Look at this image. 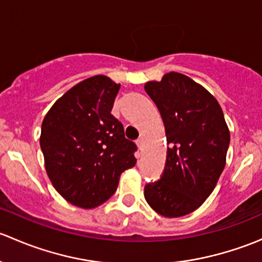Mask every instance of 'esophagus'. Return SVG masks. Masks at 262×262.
I'll list each match as a JSON object with an SVG mask.
<instances>
[{"mask_svg":"<svg viewBox=\"0 0 262 262\" xmlns=\"http://www.w3.org/2000/svg\"><path fill=\"white\" fill-rule=\"evenodd\" d=\"M137 145H138V148H139V149L140 150H142L143 149V139L142 138H139L138 140H137Z\"/></svg>","mask_w":262,"mask_h":262,"instance_id":"esophagus-1","label":"esophagus"}]
</instances>
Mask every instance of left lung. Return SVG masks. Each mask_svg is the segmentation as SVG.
Listing matches in <instances>:
<instances>
[{"label":"left lung","instance_id":"1","mask_svg":"<svg viewBox=\"0 0 262 262\" xmlns=\"http://www.w3.org/2000/svg\"><path fill=\"white\" fill-rule=\"evenodd\" d=\"M144 89L161 112L169 145L162 178L144 187L145 201L164 217L186 216L216 187L230 129L216 98L187 75L170 71Z\"/></svg>","mask_w":262,"mask_h":262}]
</instances>
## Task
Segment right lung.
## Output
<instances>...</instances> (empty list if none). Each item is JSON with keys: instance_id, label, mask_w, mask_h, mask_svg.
Returning a JSON list of instances; mask_svg holds the SVG:
<instances>
[{"instance_id": "add662e5", "label": "right lung", "mask_w": 262, "mask_h": 262, "mask_svg": "<svg viewBox=\"0 0 262 262\" xmlns=\"http://www.w3.org/2000/svg\"><path fill=\"white\" fill-rule=\"evenodd\" d=\"M119 89L105 75L85 79L55 101L41 124L46 173L76 207L90 210L108 201L120 174L137 163V145L110 113Z\"/></svg>"}]
</instances>
